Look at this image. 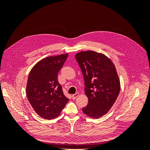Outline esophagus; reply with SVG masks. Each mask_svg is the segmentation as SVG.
<instances>
[{
    "mask_svg": "<svg viewBox=\"0 0 150 150\" xmlns=\"http://www.w3.org/2000/svg\"><path fill=\"white\" fill-rule=\"evenodd\" d=\"M79 94L78 93H76V94L72 95V98L73 99H75L76 98H77L79 96Z\"/></svg>",
    "mask_w": 150,
    "mask_h": 150,
    "instance_id": "1",
    "label": "esophagus"
}]
</instances>
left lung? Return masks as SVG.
I'll use <instances>...</instances> for the list:
<instances>
[{
    "mask_svg": "<svg viewBox=\"0 0 150 150\" xmlns=\"http://www.w3.org/2000/svg\"><path fill=\"white\" fill-rule=\"evenodd\" d=\"M84 77L87 106L85 115L99 118L106 115L115 103L120 91V81L112 62L103 54L92 51L76 54Z\"/></svg>",
    "mask_w": 150,
    "mask_h": 150,
    "instance_id": "left-lung-1",
    "label": "left lung"
}]
</instances>
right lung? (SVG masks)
Returning <instances> with one entry per match:
<instances>
[{
    "mask_svg": "<svg viewBox=\"0 0 150 150\" xmlns=\"http://www.w3.org/2000/svg\"><path fill=\"white\" fill-rule=\"evenodd\" d=\"M68 54L49 56L38 62L29 72L26 87L28 100L37 114L44 119L59 116L69 101L57 80V74Z\"/></svg>",
    "mask_w": 150,
    "mask_h": 150,
    "instance_id": "right-lung-1",
    "label": "right lung"
}]
</instances>
